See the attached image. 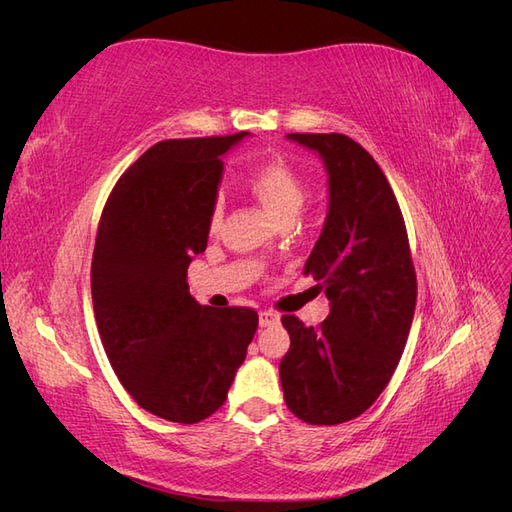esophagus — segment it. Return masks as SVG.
<instances>
[{
    "label": "esophagus",
    "instance_id": "34e87169",
    "mask_svg": "<svg viewBox=\"0 0 512 512\" xmlns=\"http://www.w3.org/2000/svg\"><path fill=\"white\" fill-rule=\"evenodd\" d=\"M275 324H280V314H275V312H260V327H262V329L275 327Z\"/></svg>",
    "mask_w": 512,
    "mask_h": 512
}]
</instances>
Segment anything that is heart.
I'll return each mask as SVG.
<instances>
[{
  "mask_svg": "<svg viewBox=\"0 0 512 512\" xmlns=\"http://www.w3.org/2000/svg\"><path fill=\"white\" fill-rule=\"evenodd\" d=\"M247 188L258 203L265 207L275 222L294 218L305 203V185L294 170L282 162L271 160L260 164L247 179ZM222 218V205L218 203L211 211V224L215 226Z\"/></svg>",
  "mask_w": 512,
  "mask_h": 512,
  "instance_id": "obj_1",
  "label": "heart"
}]
</instances>
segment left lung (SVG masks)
Instances as JSON below:
<instances>
[{
  "mask_svg": "<svg viewBox=\"0 0 512 512\" xmlns=\"http://www.w3.org/2000/svg\"><path fill=\"white\" fill-rule=\"evenodd\" d=\"M318 153L329 209L305 262L331 312L318 329L284 316L286 406L312 425L361 416L389 384L416 305V275L397 198L376 160L344 134H286Z\"/></svg>",
  "mask_w": 512,
  "mask_h": 512,
  "instance_id": "left-lung-1",
  "label": "left lung"
}]
</instances>
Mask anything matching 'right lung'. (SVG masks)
<instances>
[{"instance_id":"add662e5","label":"right lung","mask_w":512,"mask_h":512,"mask_svg":"<svg viewBox=\"0 0 512 512\" xmlns=\"http://www.w3.org/2000/svg\"><path fill=\"white\" fill-rule=\"evenodd\" d=\"M250 132L162 141L121 175L102 211L91 299L119 382L136 404L192 425L228 395L258 314L200 305L185 275L205 252L222 156Z\"/></svg>"}]
</instances>
